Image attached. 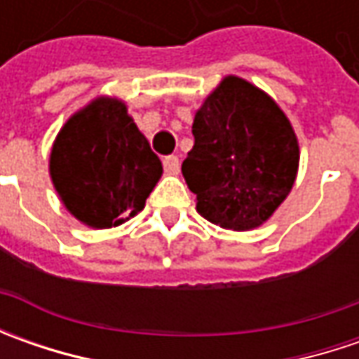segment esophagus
I'll use <instances>...</instances> for the list:
<instances>
[{"label": "esophagus", "mask_w": 359, "mask_h": 359, "mask_svg": "<svg viewBox=\"0 0 359 359\" xmlns=\"http://www.w3.org/2000/svg\"><path fill=\"white\" fill-rule=\"evenodd\" d=\"M163 170L170 175H177L180 173V158L177 156H168L163 159Z\"/></svg>", "instance_id": "esophagus-1"}]
</instances>
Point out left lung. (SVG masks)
<instances>
[{
	"label": "left lung",
	"mask_w": 359,
	"mask_h": 359,
	"mask_svg": "<svg viewBox=\"0 0 359 359\" xmlns=\"http://www.w3.org/2000/svg\"><path fill=\"white\" fill-rule=\"evenodd\" d=\"M194 147L182 163L196 210L233 231L266 224L292 191L299 145L282 107L238 76H226L196 111Z\"/></svg>",
	"instance_id": "8db88e82"
}]
</instances>
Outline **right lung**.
Returning <instances> with one entry per match:
<instances>
[{
	"label": "right lung",
	"instance_id": "right-lung-1",
	"mask_svg": "<svg viewBox=\"0 0 359 359\" xmlns=\"http://www.w3.org/2000/svg\"><path fill=\"white\" fill-rule=\"evenodd\" d=\"M161 173L128 105L109 95L67 119L49 154V177L65 210L95 229L116 228L140 214Z\"/></svg>",
	"mask_w": 359,
	"mask_h": 359
}]
</instances>
